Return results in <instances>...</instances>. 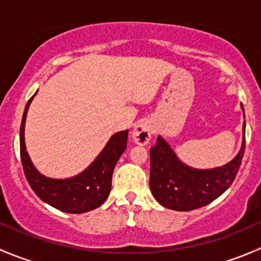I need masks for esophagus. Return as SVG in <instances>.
<instances>
[{
  "instance_id": "34e87169",
  "label": "esophagus",
  "mask_w": 261,
  "mask_h": 261,
  "mask_svg": "<svg viewBox=\"0 0 261 261\" xmlns=\"http://www.w3.org/2000/svg\"><path fill=\"white\" fill-rule=\"evenodd\" d=\"M152 134V125L149 121H140L135 125L133 133V140L134 143L138 144V145H147L151 139Z\"/></svg>"
}]
</instances>
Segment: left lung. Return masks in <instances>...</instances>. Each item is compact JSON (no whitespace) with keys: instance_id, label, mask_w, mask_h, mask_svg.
<instances>
[{"instance_id":"8db88e82","label":"left lung","mask_w":261,"mask_h":261,"mask_svg":"<svg viewBox=\"0 0 261 261\" xmlns=\"http://www.w3.org/2000/svg\"><path fill=\"white\" fill-rule=\"evenodd\" d=\"M241 109L244 112L243 105ZM244 151L245 121L240 151L227 164L212 169H196L184 164L169 144L159 136L150 149V191L165 208L174 211L201 208L218 198L232 184Z\"/></svg>"}]
</instances>
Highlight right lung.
I'll list each match as a JSON object with an SVG mask.
<instances>
[{
    "label": "right lung",
    "mask_w": 261,
    "mask_h": 261,
    "mask_svg": "<svg viewBox=\"0 0 261 261\" xmlns=\"http://www.w3.org/2000/svg\"><path fill=\"white\" fill-rule=\"evenodd\" d=\"M35 94L26 105L20 127V154L26 179L41 201L59 211L84 213L97 208L105 203L111 192L112 174L127 146L128 130L114 134L96 159L80 174L65 179L45 177L34 167L25 145L26 115Z\"/></svg>",
    "instance_id": "right-lung-1"
}]
</instances>
